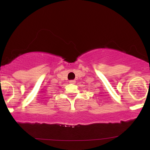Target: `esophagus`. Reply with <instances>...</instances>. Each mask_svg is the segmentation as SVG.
<instances>
[{
	"mask_svg": "<svg viewBox=\"0 0 150 150\" xmlns=\"http://www.w3.org/2000/svg\"><path fill=\"white\" fill-rule=\"evenodd\" d=\"M69 83H71V84H75L76 83V81H74V80H71V81H69Z\"/></svg>",
	"mask_w": 150,
	"mask_h": 150,
	"instance_id": "1",
	"label": "esophagus"
}]
</instances>
